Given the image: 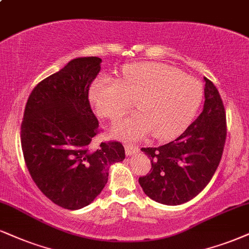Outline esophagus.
<instances>
[{
	"label": "esophagus",
	"instance_id": "obj_1",
	"mask_svg": "<svg viewBox=\"0 0 249 249\" xmlns=\"http://www.w3.org/2000/svg\"><path fill=\"white\" fill-rule=\"evenodd\" d=\"M124 149H125V155L127 156H134L135 153H137L140 151L139 146L131 145V144H125Z\"/></svg>",
	"mask_w": 249,
	"mask_h": 249
}]
</instances>
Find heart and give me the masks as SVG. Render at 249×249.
<instances>
[{"label": "heart", "instance_id": "obj_1", "mask_svg": "<svg viewBox=\"0 0 249 249\" xmlns=\"http://www.w3.org/2000/svg\"><path fill=\"white\" fill-rule=\"evenodd\" d=\"M136 101L140 112L116 125L115 135L136 141L153 135L170 140L194 119L202 99L201 82L164 63L143 62L124 71L121 81L100 76L92 84L90 100L100 115L118 121Z\"/></svg>", "mask_w": 249, "mask_h": 249}]
</instances>
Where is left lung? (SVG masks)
Masks as SVG:
<instances>
[{
    "label": "left lung",
    "instance_id": "obj_1",
    "mask_svg": "<svg viewBox=\"0 0 249 249\" xmlns=\"http://www.w3.org/2000/svg\"><path fill=\"white\" fill-rule=\"evenodd\" d=\"M204 106L198 118L177 140L142 148L151 171L141 177L143 192L153 201L179 205L194 198L218 167L226 139L225 109L213 83L204 77Z\"/></svg>",
    "mask_w": 249,
    "mask_h": 249
}]
</instances>
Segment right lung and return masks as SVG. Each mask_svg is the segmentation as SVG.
<instances>
[{"label":"right lung","mask_w":249,"mask_h":249,"mask_svg":"<svg viewBox=\"0 0 249 249\" xmlns=\"http://www.w3.org/2000/svg\"><path fill=\"white\" fill-rule=\"evenodd\" d=\"M97 56L77 57L31 92L20 128L27 170L38 188L64 209L87 207L108 180V168L125 157L119 142L90 149L99 122L89 88L101 67Z\"/></svg>","instance_id":"obj_1"}]
</instances>
